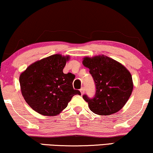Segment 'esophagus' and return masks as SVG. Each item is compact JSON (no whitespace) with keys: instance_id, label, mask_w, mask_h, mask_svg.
I'll use <instances>...</instances> for the list:
<instances>
[{"instance_id":"34e87169","label":"esophagus","mask_w":153,"mask_h":153,"mask_svg":"<svg viewBox=\"0 0 153 153\" xmlns=\"http://www.w3.org/2000/svg\"><path fill=\"white\" fill-rule=\"evenodd\" d=\"M80 93H81V94H82H82H83V93H85V88H83V87H82L81 88H80Z\"/></svg>"}]
</instances>
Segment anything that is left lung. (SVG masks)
Here are the masks:
<instances>
[{
  "label": "left lung",
  "instance_id": "obj_1",
  "mask_svg": "<svg viewBox=\"0 0 153 153\" xmlns=\"http://www.w3.org/2000/svg\"><path fill=\"white\" fill-rule=\"evenodd\" d=\"M82 63L90 69L96 89L93 97L82 95L91 111L100 115L119 111L128 100L133 88L130 72L120 62L104 56L86 57Z\"/></svg>",
  "mask_w": 153,
  "mask_h": 153
}]
</instances>
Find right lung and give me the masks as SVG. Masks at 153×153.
Segmentation results:
<instances>
[{"mask_svg": "<svg viewBox=\"0 0 153 153\" xmlns=\"http://www.w3.org/2000/svg\"><path fill=\"white\" fill-rule=\"evenodd\" d=\"M68 58L58 54L49 56L33 63L20 76L22 95L37 113L55 116L75 95H81L73 87L75 75L62 72Z\"/></svg>", "mask_w": 153, "mask_h": 153, "instance_id": "obj_1", "label": "right lung"}]
</instances>
